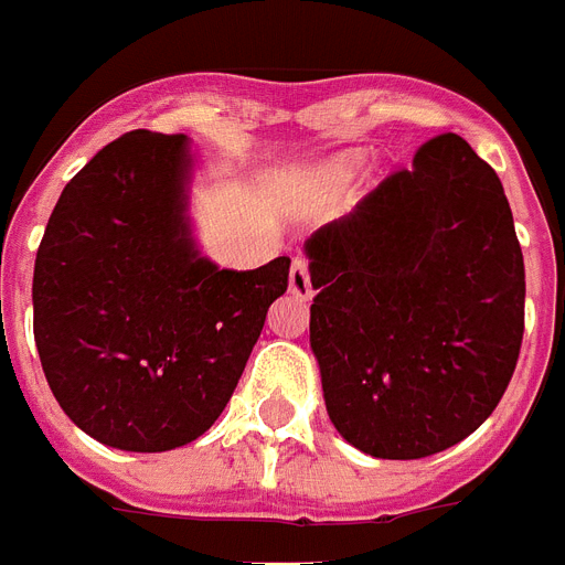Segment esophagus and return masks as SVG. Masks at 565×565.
Returning <instances> with one entry per match:
<instances>
[{"mask_svg":"<svg viewBox=\"0 0 565 565\" xmlns=\"http://www.w3.org/2000/svg\"><path fill=\"white\" fill-rule=\"evenodd\" d=\"M288 291L300 300L311 297V277H309V263L306 259H294L291 274H288Z\"/></svg>","mask_w":565,"mask_h":565,"instance_id":"esophagus-1","label":"esophagus"}]
</instances>
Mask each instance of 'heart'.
Masks as SVG:
<instances>
[{"mask_svg":"<svg viewBox=\"0 0 565 565\" xmlns=\"http://www.w3.org/2000/svg\"><path fill=\"white\" fill-rule=\"evenodd\" d=\"M363 156L361 152H347V156H334L329 161H323L320 167H315L306 181V190L315 199L317 204L334 202L338 195H343V190L352 184V179L361 170Z\"/></svg>","mask_w":565,"mask_h":565,"instance_id":"b5f03b06","label":"heart"}]
</instances>
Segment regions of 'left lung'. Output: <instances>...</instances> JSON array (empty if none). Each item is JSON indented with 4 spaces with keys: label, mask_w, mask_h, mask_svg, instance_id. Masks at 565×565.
Returning <instances> with one entry per match:
<instances>
[{
    "label": "left lung",
    "mask_w": 565,
    "mask_h": 565,
    "mask_svg": "<svg viewBox=\"0 0 565 565\" xmlns=\"http://www.w3.org/2000/svg\"><path fill=\"white\" fill-rule=\"evenodd\" d=\"M326 413L375 459H424L491 416L514 375L525 265L500 175L459 135L424 143L306 239Z\"/></svg>",
    "instance_id": "8db88e82"
}]
</instances>
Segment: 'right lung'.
Returning <instances> with one entry per match:
<instances>
[{
    "instance_id": "right-lung-1",
    "label": "right lung",
    "mask_w": 565,
    "mask_h": 565,
    "mask_svg": "<svg viewBox=\"0 0 565 565\" xmlns=\"http://www.w3.org/2000/svg\"><path fill=\"white\" fill-rule=\"evenodd\" d=\"M188 135L135 129L51 213L34 263V340L54 398L100 445L161 454L213 427L291 259L218 268L190 225Z\"/></svg>"
}]
</instances>
